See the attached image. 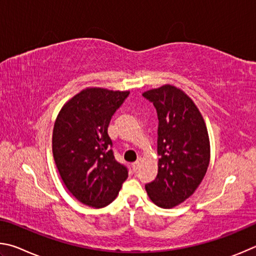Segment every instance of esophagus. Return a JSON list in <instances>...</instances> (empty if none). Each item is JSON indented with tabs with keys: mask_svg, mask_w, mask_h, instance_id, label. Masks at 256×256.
<instances>
[{
	"mask_svg": "<svg viewBox=\"0 0 256 256\" xmlns=\"http://www.w3.org/2000/svg\"><path fill=\"white\" fill-rule=\"evenodd\" d=\"M140 162H142V158H138L136 162H134L132 163V168H134V171H136V170L140 168Z\"/></svg>",
	"mask_w": 256,
	"mask_h": 256,
	"instance_id": "esophagus-1",
	"label": "esophagus"
}]
</instances>
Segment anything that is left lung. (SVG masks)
I'll return each mask as SVG.
<instances>
[{
	"mask_svg": "<svg viewBox=\"0 0 256 256\" xmlns=\"http://www.w3.org/2000/svg\"><path fill=\"white\" fill-rule=\"evenodd\" d=\"M158 118V172L145 189L160 208H173L194 194L206 176L210 144L204 120L194 101L173 85L142 93Z\"/></svg>",
	"mask_w": 256,
	"mask_h": 256,
	"instance_id": "left-lung-1",
	"label": "left lung"
}]
</instances>
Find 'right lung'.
I'll return each mask as SVG.
<instances>
[{
  "label": "right lung",
  "instance_id": "1",
  "mask_svg": "<svg viewBox=\"0 0 256 256\" xmlns=\"http://www.w3.org/2000/svg\"><path fill=\"white\" fill-rule=\"evenodd\" d=\"M129 91L88 88L66 102L52 130V154L67 189L80 202L103 208L118 196L128 168L114 158L108 127Z\"/></svg>",
  "mask_w": 256,
  "mask_h": 256
}]
</instances>
